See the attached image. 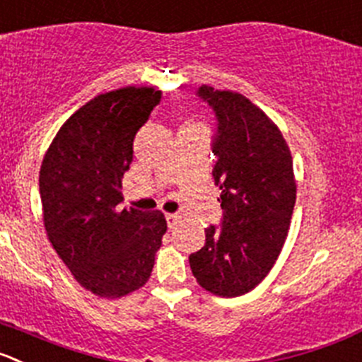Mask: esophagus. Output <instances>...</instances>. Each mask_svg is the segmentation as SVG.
I'll use <instances>...</instances> for the list:
<instances>
[{"instance_id":"1","label":"esophagus","mask_w":362,"mask_h":362,"mask_svg":"<svg viewBox=\"0 0 362 362\" xmlns=\"http://www.w3.org/2000/svg\"><path fill=\"white\" fill-rule=\"evenodd\" d=\"M180 216L178 214H165V221H168V227L170 228H175L180 223Z\"/></svg>"}]
</instances>
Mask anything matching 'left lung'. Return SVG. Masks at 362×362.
<instances>
[{
  "instance_id": "obj_1",
  "label": "left lung",
  "mask_w": 362,
  "mask_h": 362,
  "mask_svg": "<svg viewBox=\"0 0 362 362\" xmlns=\"http://www.w3.org/2000/svg\"><path fill=\"white\" fill-rule=\"evenodd\" d=\"M198 96L218 117L212 177L223 225L205 228V246L189 264L205 291L234 298L257 288L282 252L296 200L293 157L279 127L248 98L211 86Z\"/></svg>"
}]
</instances>
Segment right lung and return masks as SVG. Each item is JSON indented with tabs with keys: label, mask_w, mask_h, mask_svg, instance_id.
Listing matches in <instances>:
<instances>
[{
	"label": "right lung",
	"mask_w": 362,
	"mask_h": 362,
	"mask_svg": "<svg viewBox=\"0 0 362 362\" xmlns=\"http://www.w3.org/2000/svg\"><path fill=\"white\" fill-rule=\"evenodd\" d=\"M158 101L153 87L98 94L60 127L40 164L49 243L74 280L100 298L143 288L168 230L160 211L119 209L134 137Z\"/></svg>",
	"instance_id": "right-lung-1"
}]
</instances>
